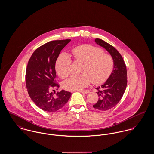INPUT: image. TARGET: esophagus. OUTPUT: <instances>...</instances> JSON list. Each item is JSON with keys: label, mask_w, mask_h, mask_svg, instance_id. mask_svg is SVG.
Masks as SVG:
<instances>
[{"label": "esophagus", "mask_w": 154, "mask_h": 154, "mask_svg": "<svg viewBox=\"0 0 154 154\" xmlns=\"http://www.w3.org/2000/svg\"><path fill=\"white\" fill-rule=\"evenodd\" d=\"M79 92H80V93H82V94H87V93H89V91H88V90H83V91H80Z\"/></svg>", "instance_id": "34e87169"}]
</instances>
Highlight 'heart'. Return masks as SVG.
<instances>
[{"label":"heart","instance_id":"heart-1","mask_svg":"<svg viewBox=\"0 0 154 154\" xmlns=\"http://www.w3.org/2000/svg\"><path fill=\"white\" fill-rule=\"evenodd\" d=\"M72 53L75 60L83 63L82 74L72 75L65 80L63 87L69 91H78L87 87L91 82L94 84L104 83L110 76L114 67L112 57L103 53L100 48L83 45L74 48ZM72 60L66 53L60 54L55 68L61 78L68 77L71 72Z\"/></svg>","mask_w":154,"mask_h":154}]
</instances>
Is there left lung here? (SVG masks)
I'll return each mask as SVG.
<instances>
[{"instance_id":"obj_1","label":"left lung","mask_w":154,"mask_h":154,"mask_svg":"<svg viewBox=\"0 0 154 154\" xmlns=\"http://www.w3.org/2000/svg\"><path fill=\"white\" fill-rule=\"evenodd\" d=\"M95 42L106 50L114 61V69L110 76L103 85L96 88L99 98L93 106L97 110L105 111L116 106L124 94L127 85V67L116 48L100 38H95Z\"/></svg>"}]
</instances>
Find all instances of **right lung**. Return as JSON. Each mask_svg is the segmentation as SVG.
Returning a JSON list of instances; mask_svg holds the SVG:
<instances>
[{"mask_svg": "<svg viewBox=\"0 0 154 154\" xmlns=\"http://www.w3.org/2000/svg\"><path fill=\"white\" fill-rule=\"evenodd\" d=\"M70 39L53 40L37 48L29 60L26 70V84L28 94L35 105L43 111L56 112L64 106L71 93L59 87L56 82L55 65L61 50Z\"/></svg>", "mask_w": 154, "mask_h": 154, "instance_id": "add662e5", "label": "right lung"}]
</instances>
